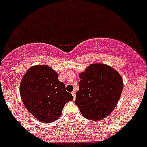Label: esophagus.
I'll list each match as a JSON object with an SVG mask.
<instances>
[{
    "label": "esophagus",
    "instance_id": "1",
    "mask_svg": "<svg viewBox=\"0 0 147 147\" xmlns=\"http://www.w3.org/2000/svg\"><path fill=\"white\" fill-rule=\"evenodd\" d=\"M72 96H73L74 100H75V97H76V93H75V91H73L72 92Z\"/></svg>",
    "mask_w": 147,
    "mask_h": 147
}]
</instances>
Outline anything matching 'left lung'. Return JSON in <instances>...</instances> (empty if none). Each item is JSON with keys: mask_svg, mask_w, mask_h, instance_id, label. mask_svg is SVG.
<instances>
[{"mask_svg": "<svg viewBox=\"0 0 147 147\" xmlns=\"http://www.w3.org/2000/svg\"><path fill=\"white\" fill-rule=\"evenodd\" d=\"M79 90L75 104L83 117L100 121L117 106L123 88L122 77L110 66L91 64L79 75Z\"/></svg>", "mask_w": 147, "mask_h": 147, "instance_id": "left-lung-1", "label": "left lung"}]
</instances>
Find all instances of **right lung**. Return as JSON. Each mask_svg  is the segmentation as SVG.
I'll list each match as a JSON object with an SVG mask.
<instances>
[{"mask_svg": "<svg viewBox=\"0 0 147 147\" xmlns=\"http://www.w3.org/2000/svg\"><path fill=\"white\" fill-rule=\"evenodd\" d=\"M59 75L49 66L30 67L20 84V95L26 108L40 121L49 123L61 117L65 103L72 100Z\"/></svg>", "mask_w": 147, "mask_h": 147, "instance_id": "1", "label": "right lung"}]
</instances>
